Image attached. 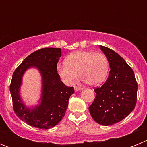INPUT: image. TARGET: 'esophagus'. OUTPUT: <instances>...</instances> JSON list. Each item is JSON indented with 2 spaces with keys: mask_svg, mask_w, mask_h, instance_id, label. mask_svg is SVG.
I'll return each instance as SVG.
<instances>
[{
  "mask_svg": "<svg viewBox=\"0 0 147 147\" xmlns=\"http://www.w3.org/2000/svg\"><path fill=\"white\" fill-rule=\"evenodd\" d=\"M82 89V88H81V87H74L75 91H79V90H81Z\"/></svg>",
  "mask_w": 147,
  "mask_h": 147,
  "instance_id": "34e87169",
  "label": "esophagus"
}]
</instances>
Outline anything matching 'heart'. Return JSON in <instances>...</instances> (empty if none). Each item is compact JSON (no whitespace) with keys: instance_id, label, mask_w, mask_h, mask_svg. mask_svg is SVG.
I'll list each match as a JSON object with an SVG mask.
<instances>
[{"instance_id":"obj_1","label":"heart","mask_w":147,"mask_h":147,"mask_svg":"<svg viewBox=\"0 0 147 147\" xmlns=\"http://www.w3.org/2000/svg\"><path fill=\"white\" fill-rule=\"evenodd\" d=\"M65 64L58 65L57 73L62 82L72 85L79 76L91 86L102 84L109 71V63L105 54L92 51H77L66 57Z\"/></svg>"}]
</instances>
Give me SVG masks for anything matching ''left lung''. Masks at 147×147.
<instances>
[{
    "mask_svg": "<svg viewBox=\"0 0 147 147\" xmlns=\"http://www.w3.org/2000/svg\"><path fill=\"white\" fill-rule=\"evenodd\" d=\"M110 67L108 79L96 93L89 107L90 113L98 124L113 125L122 121L134 110L137 102L138 84L134 72L119 54L100 45Z\"/></svg>",
    "mask_w": 147,
    "mask_h": 147,
    "instance_id": "8db88e82",
    "label": "left lung"
}]
</instances>
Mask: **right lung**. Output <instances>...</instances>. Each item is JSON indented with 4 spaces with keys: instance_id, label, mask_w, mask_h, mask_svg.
<instances>
[{
    "instance_id": "1",
    "label": "right lung",
    "mask_w": 147,
    "mask_h": 147,
    "mask_svg": "<svg viewBox=\"0 0 147 147\" xmlns=\"http://www.w3.org/2000/svg\"><path fill=\"white\" fill-rule=\"evenodd\" d=\"M61 55L59 48L40 49L28 55L13 74L9 88L13 109L17 116L28 125L48 129L57 125L64 117L74 89L66 86L58 74L57 66ZM32 67H37L42 75L43 90L40 105L29 109L22 102L19 90L23 74Z\"/></svg>"
}]
</instances>
